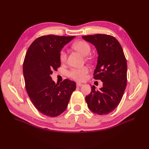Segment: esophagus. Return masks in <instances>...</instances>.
Segmentation results:
<instances>
[{
	"instance_id": "obj_1",
	"label": "esophagus",
	"mask_w": 149,
	"mask_h": 149,
	"mask_svg": "<svg viewBox=\"0 0 149 149\" xmlns=\"http://www.w3.org/2000/svg\"><path fill=\"white\" fill-rule=\"evenodd\" d=\"M83 85V84H81V83H76V86H77V87H81V86H82Z\"/></svg>"
}]
</instances>
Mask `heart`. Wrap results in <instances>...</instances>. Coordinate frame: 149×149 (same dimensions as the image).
<instances>
[{
    "label": "heart",
    "instance_id": "heart-1",
    "mask_svg": "<svg viewBox=\"0 0 149 149\" xmlns=\"http://www.w3.org/2000/svg\"><path fill=\"white\" fill-rule=\"evenodd\" d=\"M73 48L82 54L86 56L91 51V47L89 44L84 40H79L73 45ZM60 60L61 62L64 63L66 60V53L63 49L60 53ZM89 70L87 66H83L79 68H72L68 72V76L71 78L77 81H83L86 78V74L89 73Z\"/></svg>",
    "mask_w": 149,
    "mask_h": 149
}]
</instances>
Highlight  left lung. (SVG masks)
I'll use <instances>...</instances> for the list:
<instances>
[{
  "instance_id": "left-lung-1",
  "label": "left lung",
  "mask_w": 149,
  "mask_h": 149,
  "mask_svg": "<svg viewBox=\"0 0 149 149\" xmlns=\"http://www.w3.org/2000/svg\"><path fill=\"white\" fill-rule=\"evenodd\" d=\"M95 46L98 54L94 78L102 81V88L92 91L85 97L89 109L94 113L106 115L118 107L127 85V61L123 48L111 35L95 34L83 36Z\"/></svg>"
}]
</instances>
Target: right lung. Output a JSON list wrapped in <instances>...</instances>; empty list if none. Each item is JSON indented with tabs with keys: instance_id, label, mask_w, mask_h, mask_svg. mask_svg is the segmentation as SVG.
Masks as SVG:
<instances>
[{
	"instance_id": "right-lung-1",
	"label": "right lung",
	"mask_w": 149,
	"mask_h": 149,
	"mask_svg": "<svg viewBox=\"0 0 149 149\" xmlns=\"http://www.w3.org/2000/svg\"><path fill=\"white\" fill-rule=\"evenodd\" d=\"M74 37L42 36L30 45L25 55L23 73L26 91L36 109L48 117L62 114L76 89L74 81L66 79L55 84L50 76L61 65V49Z\"/></svg>"
}]
</instances>
